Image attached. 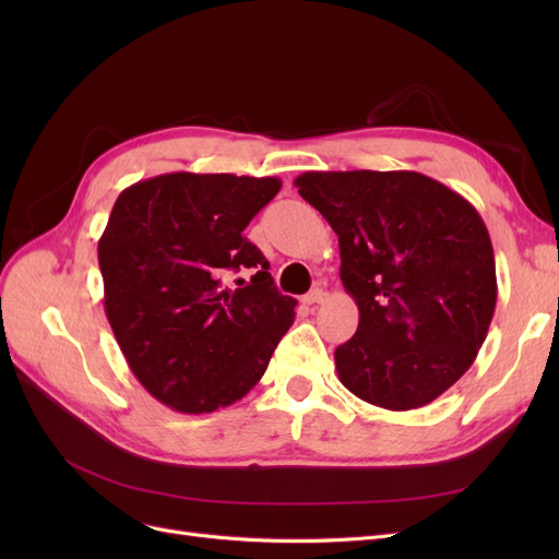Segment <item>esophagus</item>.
Listing matches in <instances>:
<instances>
[{
	"mask_svg": "<svg viewBox=\"0 0 559 559\" xmlns=\"http://www.w3.org/2000/svg\"><path fill=\"white\" fill-rule=\"evenodd\" d=\"M321 300H324V292L321 289H312L310 294L302 296V302H306V306H319Z\"/></svg>",
	"mask_w": 559,
	"mask_h": 559,
	"instance_id": "obj_1",
	"label": "esophagus"
}]
</instances>
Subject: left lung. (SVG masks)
I'll return each instance as SVG.
<instances>
[{"instance_id": "8db88e82", "label": "left lung", "mask_w": 559, "mask_h": 559, "mask_svg": "<svg viewBox=\"0 0 559 559\" xmlns=\"http://www.w3.org/2000/svg\"><path fill=\"white\" fill-rule=\"evenodd\" d=\"M298 193L341 245L359 329L335 349L354 396L386 411L431 403L485 343L497 306L489 233L466 198L427 175L302 173Z\"/></svg>"}]
</instances>
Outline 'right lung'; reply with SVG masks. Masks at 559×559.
Masks as SVG:
<instances>
[{"label": "right lung", "mask_w": 559, "mask_h": 559, "mask_svg": "<svg viewBox=\"0 0 559 559\" xmlns=\"http://www.w3.org/2000/svg\"><path fill=\"white\" fill-rule=\"evenodd\" d=\"M277 177L170 173L128 186L97 242L105 312L146 392L186 415L214 413L257 384L296 298L242 230ZM247 272L230 290L225 280Z\"/></svg>", "instance_id": "obj_1"}]
</instances>
